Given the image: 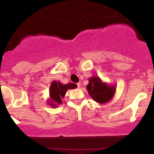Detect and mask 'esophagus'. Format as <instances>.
Wrapping results in <instances>:
<instances>
[{"label":"esophagus","mask_w":154,"mask_h":154,"mask_svg":"<svg viewBox=\"0 0 154 154\" xmlns=\"http://www.w3.org/2000/svg\"><path fill=\"white\" fill-rule=\"evenodd\" d=\"M81 83H77V86H78V88H80V87H81Z\"/></svg>","instance_id":"34e87169"}]
</instances>
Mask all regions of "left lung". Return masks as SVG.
<instances>
[{"instance_id": "left-lung-1", "label": "left lung", "mask_w": 154, "mask_h": 154, "mask_svg": "<svg viewBox=\"0 0 154 154\" xmlns=\"http://www.w3.org/2000/svg\"><path fill=\"white\" fill-rule=\"evenodd\" d=\"M86 88L92 100L100 104H105L112 100L116 90V85H109L99 76L90 78Z\"/></svg>"}]
</instances>
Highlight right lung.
<instances>
[{"mask_svg": "<svg viewBox=\"0 0 154 154\" xmlns=\"http://www.w3.org/2000/svg\"><path fill=\"white\" fill-rule=\"evenodd\" d=\"M75 88H77V85L73 83L64 85L60 81H52L49 90L50 97L47 100L48 105L52 107H57L59 104H62V100L64 98L67 90L74 89Z\"/></svg>", "mask_w": 154, "mask_h": 154, "instance_id": "1", "label": "right lung"}]
</instances>
